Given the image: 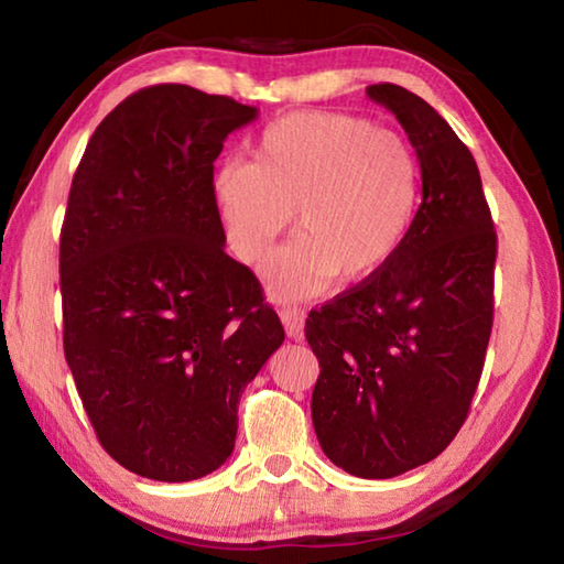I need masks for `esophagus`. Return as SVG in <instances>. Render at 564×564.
Masks as SVG:
<instances>
[{
  "label": "esophagus",
  "mask_w": 564,
  "mask_h": 564,
  "mask_svg": "<svg viewBox=\"0 0 564 564\" xmlns=\"http://www.w3.org/2000/svg\"><path fill=\"white\" fill-rule=\"evenodd\" d=\"M281 321H283V328L289 333V338L301 340L303 338V326H305V313L301 308H283L281 311Z\"/></svg>",
  "instance_id": "obj_1"
}]
</instances>
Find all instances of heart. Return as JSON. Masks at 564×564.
Instances as JSON below:
<instances>
[{"mask_svg":"<svg viewBox=\"0 0 564 564\" xmlns=\"http://www.w3.org/2000/svg\"><path fill=\"white\" fill-rule=\"evenodd\" d=\"M256 161L226 159L212 196L226 241L259 261L293 221L301 236L263 263L279 299H305L336 279H373L395 259L420 204V164L395 131L336 111L269 123Z\"/></svg>","mask_w":564,"mask_h":564,"instance_id":"obj_1","label":"heart"}]
</instances>
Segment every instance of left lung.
Returning a JSON list of instances; mask_svg holds the SVG:
<instances>
[{
    "mask_svg": "<svg viewBox=\"0 0 564 564\" xmlns=\"http://www.w3.org/2000/svg\"><path fill=\"white\" fill-rule=\"evenodd\" d=\"M366 94L413 144L423 202L383 271L311 311L321 376L313 427L333 465L388 480L441 455L480 383L498 236L475 159L441 113L398 84Z\"/></svg>",
    "mask_w": 564,
    "mask_h": 564,
    "instance_id": "left-lung-1",
    "label": "left lung"
}]
</instances>
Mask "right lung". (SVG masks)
I'll return each instance as SVG.
<instances>
[{
  "instance_id": "1",
  "label": "right lung",
  "mask_w": 564,
  "mask_h": 564,
  "mask_svg": "<svg viewBox=\"0 0 564 564\" xmlns=\"http://www.w3.org/2000/svg\"><path fill=\"white\" fill-rule=\"evenodd\" d=\"M259 109L186 84L123 99L76 169L59 275L64 356L99 443L149 480L188 482L234 453L238 400L285 333L224 251L212 178Z\"/></svg>"
}]
</instances>
